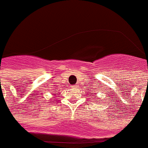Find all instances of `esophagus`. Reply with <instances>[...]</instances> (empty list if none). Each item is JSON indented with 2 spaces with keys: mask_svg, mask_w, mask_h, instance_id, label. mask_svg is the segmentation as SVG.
I'll return each instance as SVG.
<instances>
[{
  "mask_svg": "<svg viewBox=\"0 0 148 148\" xmlns=\"http://www.w3.org/2000/svg\"><path fill=\"white\" fill-rule=\"evenodd\" d=\"M78 86L77 85H74V86H71V89H76L77 88Z\"/></svg>",
  "mask_w": 148,
  "mask_h": 148,
  "instance_id": "1",
  "label": "esophagus"
}]
</instances>
